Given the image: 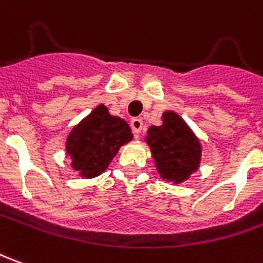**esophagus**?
<instances>
[{"label":"esophagus","instance_id":"esophagus-1","mask_svg":"<svg viewBox=\"0 0 263 263\" xmlns=\"http://www.w3.org/2000/svg\"><path fill=\"white\" fill-rule=\"evenodd\" d=\"M142 126H144V122H142V119L141 118H132L131 119V128L132 132L138 135L139 132L142 131Z\"/></svg>","mask_w":263,"mask_h":263}]
</instances>
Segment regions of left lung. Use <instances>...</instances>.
I'll return each mask as SVG.
<instances>
[{"label": "left lung", "mask_w": 263, "mask_h": 263, "mask_svg": "<svg viewBox=\"0 0 263 263\" xmlns=\"http://www.w3.org/2000/svg\"><path fill=\"white\" fill-rule=\"evenodd\" d=\"M162 121V125L151 126L145 141L161 178L174 183L183 182L199 166L201 144L178 114L166 111Z\"/></svg>", "instance_id": "1"}]
</instances>
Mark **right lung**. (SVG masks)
<instances>
[{
  "label": "right lung",
  "mask_w": 263,
  "mask_h": 263,
  "mask_svg": "<svg viewBox=\"0 0 263 263\" xmlns=\"http://www.w3.org/2000/svg\"><path fill=\"white\" fill-rule=\"evenodd\" d=\"M131 139V128L125 121L111 115L105 105H98L68 135L71 166L84 178L98 176L108 168L119 148Z\"/></svg>",
  "instance_id": "add662e5"
}]
</instances>
